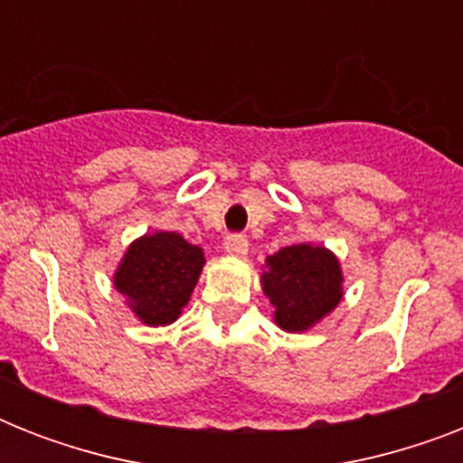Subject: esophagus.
I'll return each instance as SVG.
<instances>
[{"label":"esophagus","mask_w":463,"mask_h":463,"mask_svg":"<svg viewBox=\"0 0 463 463\" xmlns=\"http://www.w3.org/2000/svg\"><path fill=\"white\" fill-rule=\"evenodd\" d=\"M225 252L232 254V257H245L247 250H250V242H247L245 235H240V232H232L225 238Z\"/></svg>","instance_id":"34e87169"}]
</instances>
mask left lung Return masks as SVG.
<instances>
[{"label": "left lung", "instance_id": "obj_1", "mask_svg": "<svg viewBox=\"0 0 463 463\" xmlns=\"http://www.w3.org/2000/svg\"><path fill=\"white\" fill-rule=\"evenodd\" d=\"M261 286L286 331H303L319 322L341 300V269L324 247L290 245L267 260Z\"/></svg>", "mask_w": 463, "mask_h": 463}]
</instances>
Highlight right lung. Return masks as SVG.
<instances>
[{"mask_svg": "<svg viewBox=\"0 0 463 463\" xmlns=\"http://www.w3.org/2000/svg\"><path fill=\"white\" fill-rule=\"evenodd\" d=\"M203 252L177 232H156L127 250L115 286L129 298L141 322L158 326L177 319L202 274Z\"/></svg>", "mask_w": 463, "mask_h": 463, "instance_id": "right-lung-1", "label": "right lung"}]
</instances>
